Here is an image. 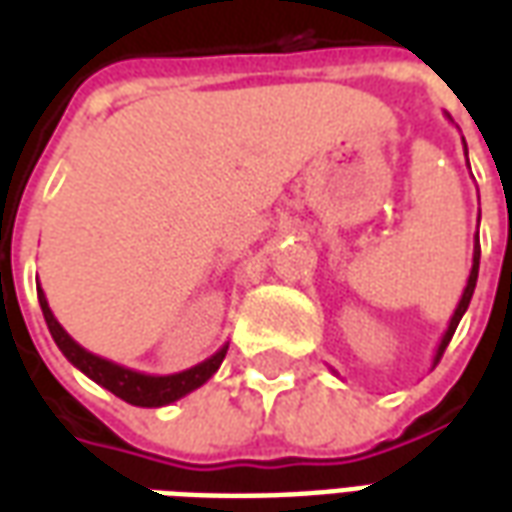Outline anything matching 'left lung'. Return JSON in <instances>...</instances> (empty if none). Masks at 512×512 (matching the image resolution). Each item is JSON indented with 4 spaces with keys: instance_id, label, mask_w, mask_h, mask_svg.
<instances>
[{
    "instance_id": "8db88e82",
    "label": "left lung",
    "mask_w": 512,
    "mask_h": 512,
    "mask_svg": "<svg viewBox=\"0 0 512 512\" xmlns=\"http://www.w3.org/2000/svg\"><path fill=\"white\" fill-rule=\"evenodd\" d=\"M477 271H480V238H477V235H474L472 271H469V279H466V288H463L461 301H458V307H455V312H452L450 326H447V332H444V337H441L439 348H436V356H433V365H436V362H439L441 354H444V348H447V345H450L452 334H455V329H458V323H461V318H463V312L469 310V301H472L474 285H477Z\"/></svg>"
}]
</instances>
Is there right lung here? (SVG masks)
<instances>
[{"label": "right lung", "instance_id": "obj_1", "mask_svg": "<svg viewBox=\"0 0 512 512\" xmlns=\"http://www.w3.org/2000/svg\"><path fill=\"white\" fill-rule=\"evenodd\" d=\"M38 301L51 337H54L57 348L65 354V359H68L76 370H82L84 376L93 378L95 384H101L104 389H109L112 395L131 403V406L158 408L175 403V400L186 397L189 392H194V389H200V386L219 370V365L224 362V354H227V345H222V348L213 356H208L205 362L189 367V370H183V373H172V376H147V373H139V370H131V367L109 362L104 356L90 354L87 348H82V345L76 343L71 334L62 329L60 321L54 318L49 301H46V293H43L40 285Z\"/></svg>", "mask_w": 512, "mask_h": 512}]
</instances>
